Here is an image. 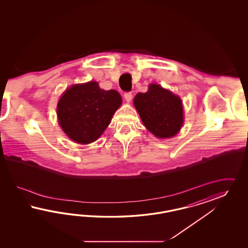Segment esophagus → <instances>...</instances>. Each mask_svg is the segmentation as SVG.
Masks as SVG:
<instances>
[{
  "instance_id": "obj_1",
  "label": "esophagus",
  "mask_w": 248,
  "mask_h": 248,
  "mask_svg": "<svg viewBox=\"0 0 248 248\" xmlns=\"http://www.w3.org/2000/svg\"><path fill=\"white\" fill-rule=\"evenodd\" d=\"M124 99L127 103H131V101L133 99V94L131 93H124Z\"/></svg>"
}]
</instances>
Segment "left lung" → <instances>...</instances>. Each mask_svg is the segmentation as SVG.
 Segmentation results:
<instances>
[{"label": "left lung", "instance_id": "1", "mask_svg": "<svg viewBox=\"0 0 248 248\" xmlns=\"http://www.w3.org/2000/svg\"><path fill=\"white\" fill-rule=\"evenodd\" d=\"M134 105L146 129L159 139L171 138L184 124V108L180 96L150 83L146 93H138Z\"/></svg>", "mask_w": 248, "mask_h": 248}]
</instances>
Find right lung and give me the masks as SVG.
<instances>
[{"label": "right lung", "mask_w": 248, "mask_h": 248, "mask_svg": "<svg viewBox=\"0 0 248 248\" xmlns=\"http://www.w3.org/2000/svg\"><path fill=\"white\" fill-rule=\"evenodd\" d=\"M122 105L120 93L101 89L94 81L71 85L61 95L56 113L63 133L75 143H93Z\"/></svg>", "instance_id": "right-lung-1"}]
</instances>
